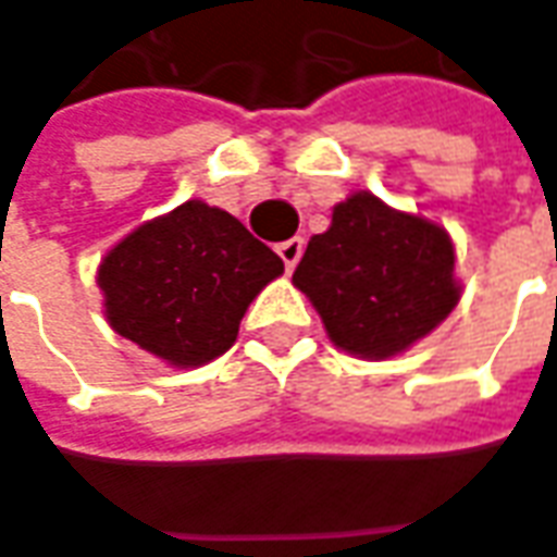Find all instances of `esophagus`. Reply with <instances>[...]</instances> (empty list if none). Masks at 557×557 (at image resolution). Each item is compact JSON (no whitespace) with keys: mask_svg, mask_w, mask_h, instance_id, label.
Instances as JSON below:
<instances>
[{"mask_svg":"<svg viewBox=\"0 0 557 557\" xmlns=\"http://www.w3.org/2000/svg\"><path fill=\"white\" fill-rule=\"evenodd\" d=\"M302 248L306 243L299 239V236H293V239H286V243H280L277 246V255L283 258V264H286V271H293L296 268V261L302 258Z\"/></svg>","mask_w":557,"mask_h":557,"instance_id":"esophagus-1","label":"esophagus"}]
</instances>
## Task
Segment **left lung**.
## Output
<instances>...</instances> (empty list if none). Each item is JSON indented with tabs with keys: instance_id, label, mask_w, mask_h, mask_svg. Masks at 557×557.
<instances>
[{
	"instance_id": "1",
	"label": "left lung",
	"mask_w": 557,
	"mask_h": 557,
	"mask_svg": "<svg viewBox=\"0 0 557 557\" xmlns=\"http://www.w3.org/2000/svg\"><path fill=\"white\" fill-rule=\"evenodd\" d=\"M454 243L442 223L352 191L311 236L293 274L331 344L356 359H391L429 337L460 302Z\"/></svg>"
}]
</instances>
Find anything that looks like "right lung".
Here are the masks:
<instances>
[{
	"label": "right lung",
	"mask_w": 557,
	"mask_h": 557,
	"mask_svg": "<svg viewBox=\"0 0 557 557\" xmlns=\"http://www.w3.org/2000/svg\"><path fill=\"white\" fill-rule=\"evenodd\" d=\"M280 274L283 261L233 213L195 198L119 239L97 286L119 337L173 369H198L236 344L251 299Z\"/></svg>",
	"instance_id": "add662e5"
}]
</instances>
